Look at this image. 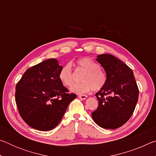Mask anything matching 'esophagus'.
<instances>
[{
	"mask_svg": "<svg viewBox=\"0 0 156 156\" xmlns=\"http://www.w3.org/2000/svg\"><path fill=\"white\" fill-rule=\"evenodd\" d=\"M78 97L82 100H85L87 98V96H86V95H79Z\"/></svg>",
	"mask_w": 156,
	"mask_h": 156,
	"instance_id": "obj_1",
	"label": "esophagus"
}]
</instances>
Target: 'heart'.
<instances>
[{
  "mask_svg": "<svg viewBox=\"0 0 156 156\" xmlns=\"http://www.w3.org/2000/svg\"><path fill=\"white\" fill-rule=\"evenodd\" d=\"M76 65L78 68L84 71L80 80L82 83L76 84L71 88V91L78 94L87 93L94 89L99 91L106 85L107 76L100 65L89 57H83L76 60ZM60 82L67 87H70L74 83V77L72 72V65L67 63L63 65L58 73Z\"/></svg>",
  "mask_w": 156,
  "mask_h": 156,
  "instance_id": "b5f03b06",
  "label": "heart"
}]
</instances>
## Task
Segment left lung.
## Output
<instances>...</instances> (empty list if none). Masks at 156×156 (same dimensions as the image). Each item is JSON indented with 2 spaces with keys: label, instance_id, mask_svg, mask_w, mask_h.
Returning a JSON list of instances; mask_svg holds the SVG:
<instances>
[{
  "label": "left lung",
  "instance_id": "left-lung-1",
  "mask_svg": "<svg viewBox=\"0 0 156 156\" xmlns=\"http://www.w3.org/2000/svg\"><path fill=\"white\" fill-rule=\"evenodd\" d=\"M107 76L106 85L96 94L98 107L91 113L100 127H120L131 118L138 100L139 89L131 68L110 54L96 58Z\"/></svg>",
  "mask_w": 156,
  "mask_h": 156
}]
</instances>
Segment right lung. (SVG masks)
<instances>
[{
	"label": "right lung",
	"instance_id": "add662e5",
	"mask_svg": "<svg viewBox=\"0 0 156 156\" xmlns=\"http://www.w3.org/2000/svg\"><path fill=\"white\" fill-rule=\"evenodd\" d=\"M61 68L56 59L46 60L28 69L17 83L16 103L21 118L31 127L40 131L55 128L76 98L59 80Z\"/></svg>",
	"mask_w": 156,
	"mask_h": 156
}]
</instances>
